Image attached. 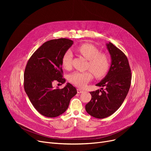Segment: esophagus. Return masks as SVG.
<instances>
[{"instance_id":"1","label":"esophagus","mask_w":151,"mask_h":151,"mask_svg":"<svg viewBox=\"0 0 151 151\" xmlns=\"http://www.w3.org/2000/svg\"><path fill=\"white\" fill-rule=\"evenodd\" d=\"M84 92V91H83L82 89H77V92L78 93H83Z\"/></svg>"}]
</instances>
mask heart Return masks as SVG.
<instances>
[{
    "mask_svg": "<svg viewBox=\"0 0 151 151\" xmlns=\"http://www.w3.org/2000/svg\"><path fill=\"white\" fill-rule=\"evenodd\" d=\"M76 51L84 58L88 60L87 69L89 70L75 72L69 75L68 80L70 83L78 88H83L92 78L93 72L96 78L104 76L109 68V60L108 55L100 51L95 46L89 43H83L76 47ZM72 54L70 51H67L62 59L63 68L69 70L71 67Z\"/></svg>",
    "mask_w": 151,
    "mask_h": 151,
    "instance_id": "b5f03b06",
    "label": "heart"
}]
</instances>
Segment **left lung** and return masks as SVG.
Listing matches in <instances>:
<instances>
[{"label": "left lung", "mask_w": 151, "mask_h": 151, "mask_svg": "<svg viewBox=\"0 0 151 151\" xmlns=\"http://www.w3.org/2000/svg\"><path fill=\"white\" fill-rule=\"evenodd\" d=\"M111 64L106 76L96 84L105 89L91 92V101L86 111L91 116L103 119L112 115L124 102L130 88L132 73L127 58L113 43L106 44Z\"/></svg>", "instance_id": "left-lung-1"}]
</instances>
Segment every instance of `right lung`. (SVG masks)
<instances>
[{"label":"right lung","mask_w":151,"mask_h":151,"mask_svg":"<svg viewBox=\"0 0 151 151\" xmlns=\"http://www.w3.org/2000/svg\"><path fill=\"white\" fill-rule=\"evenodd\" d=\"M73 43L68 38L51 40L38 48L27 63L24 88L36 110L46 117H55L64 113L77 93L70 83L61 89L52 87L54 81L65 82L62 59Z\"/></svg>","instance_id":"obj_1"}]
</instances>
